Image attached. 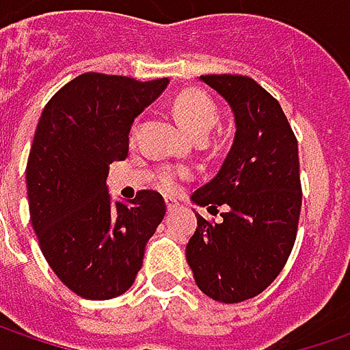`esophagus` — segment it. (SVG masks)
I'll return each mask as SVG.
<instances>
[{
  "mask_svg": "<svg viewBox=\"0 0 350 350\" xmlns=\"http://www.w3.org/2000/svg\"><path fill=\"white\" fill-rule=\"evenodd\" d=\"M165 206H167V212H173L179 204H177V200H173V198H165Z\"/></svg>",
  "mask_w": 350,
  "mask_h": 350,
  "instance_id": "obj_1",
  "label": "esophagus"
}]
</instances>
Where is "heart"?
<instances>
[{"mask_svg":"<svg viewBox=\"0 0 350 350\" xmlns=\"http://www.w3.org/2000/svg\"><path fill=\"white\" fill-rule=\"evenodd\" d=\"M173 115L177 118L179 126L193 138V140H206L212 128L218 122V109L208 95L196 89H187L179 93L173 101ZM185 171L163 169L159 173V183L163 189H175L177 179L185 177Z\"/></svg>","mask_w":350,"mask_h":350,"instance_id":"obj_1","label":"heart"}]
</instances>
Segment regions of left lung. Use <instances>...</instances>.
<instances>
[{
	"label": "left lung",
	"mask_w": 350,
	"mask_h": 350,
	"mask_svg": "<svg viewBox=\"0 0 350 350\" xmlns=\"http://www.w3.org/2000/svg\"><path fill=\"white\" fill-rule=\"evenodd\" d=\"M230 105L232 148L216 177L196 189L198 206H224L222 222L196 214L187 262L208 298L237 304L261 294L288 259L302 206L298 142L280 105L245 75H200Z\"/></svg>",
	"instance_id": "obj_1"
}]
</instances>
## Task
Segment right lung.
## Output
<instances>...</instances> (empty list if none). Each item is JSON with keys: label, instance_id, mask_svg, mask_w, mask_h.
Here are the masks:
<instances>
[{"label": "right lung", "instance_id": "obj_1", "mask_svg": "<svg viewBox=\"0 0 350 350\" xmlns=\"http://www.w3.org/2000/svg\"><path fill=\"white\" fill-rule=\"evenodd\" d=\"M167 85V77L136 81L89 72L66 83L40 115L27 161L31 222L50 269L81 298L124 294L165 216L155 191L113 202L107 175L128 155L134 118Z\"/></svg>", "mask_w": 350, "mask_h": 350}]
</instances>
